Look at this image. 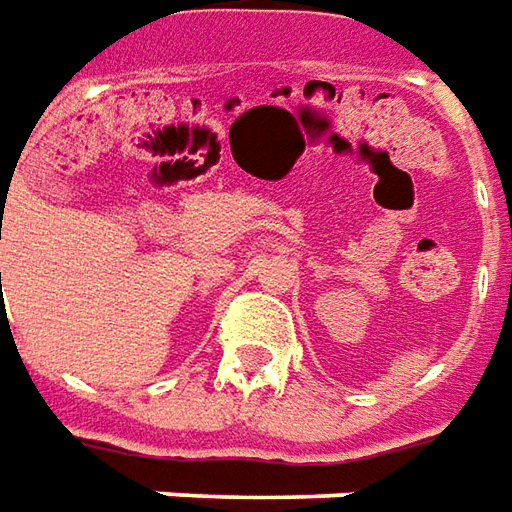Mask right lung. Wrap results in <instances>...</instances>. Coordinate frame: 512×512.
<instances>
[{"instance_id":"obj_1","label":"right lung","mask_w":512,"mask_h":512,"mask_svg":"<svg viewBox=\"0 0 512 512\" xmlns=\"http://www.w3.org/2000/svg\"><path fill=\"white\" fill-rule=\"evenodd\" d=\"M5 189H7V186H5Z\"/></svg>"}]
</instances>
